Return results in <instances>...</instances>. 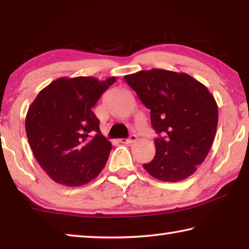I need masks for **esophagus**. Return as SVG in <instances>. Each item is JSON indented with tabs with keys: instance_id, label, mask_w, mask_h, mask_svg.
Wrapping results in <instances>:
<instances>
[{
	"instance_id": "1",
	"label": "esophagus",
	"mask_w": 249,
	"mask_h": 249,
	"mask_svg": "<svg viewBox=\"0 0 249 249\" xmlns=\"http://www.w3.org/2000/svg\"><path fill=\"white\" fill-rule=\"evenodd\" d=\"M137 141V136L136 135H129V137L128 138H126V140H120V142H122V144H127V145H129V144H133L134 142H136Z\"/></svg>"
}]
</instances>
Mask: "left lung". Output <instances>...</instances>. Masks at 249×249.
Segmentation results:
<instances>
[{"label":"left lung","mask_w":249,"mask_h":249,"mask_svg":"<svg viewBox=\"0 0 249 249\" xmlns=\"http://www.w3.org/2000/svg\"><path fill=\"white\" fill-rule=\"evenodd\" d=\"M150 109L156 155L142 167L154 178L177 182L195 174L215 137L218 111L204 84L187 73L153 69L124 77Z\"/></svg>","instance_id":"obj_1"}]
</instances>
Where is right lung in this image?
Instances as JSON below:
<instances>
[{
  "mask_svg": "<svg viewBox=\"0 0 249 249\" xmlns=\"http://www.w3.org/2000/svg\"><path fill=\"white\" fill-rule=\"evenodd\" d=\"M115 80L57 79L29 107L25 121L28 142L54 182L80 187L102 171L112 145L101 134L100 121L92 107Z\"/></svg>",
  "mask_w": 249,
  "mask_h": 249,
  "instance_id": "obj_1",
  "label": "right lung"
}]
</instances>
